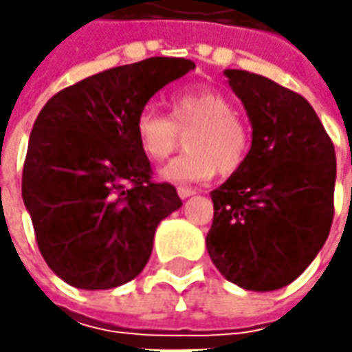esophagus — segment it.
<instances>
[{
  "label": "esophagus",
  "mask_w": 352,
  "mask_h": 352,
  "mask_svg": "<svg viewBox=\"0 0 352 352\" xmlns=\"http://www.w3.org/2000/svg\"><path fill=\"white\" fill-rule=\"evenodd\" d=\"M194 194H196V190H192V188H178V196L182 197V199L194 196Z\"/></svg>",
  "instance_id": "34e87169"
}]
</instances>
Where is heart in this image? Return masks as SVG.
<instances>
[{
	"mask_svg": "<svg viewBox=\"0 0 352 352\" xmlns=\"http://www.w3.org/2000/svg\"><path fill=\"white\" fill-rule=\"evenodd\" d=\"M186 135V155L174 158L160 170V178L170 184L210 180L215 174H233L249 155L250 135L245 121L235 113L233 103L211 88L180 91L170 100V117L142 109L135 135L141 153L148 160L168 158L180 135Z\"/></svg>",
	"mask_w": 352,
	"mask_h": 352,
	"instance_id": "1",
	"label": "heart"
}]
</instances>
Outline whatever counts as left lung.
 Listing matches in <instances>:
<instances>
[{
    "mask_svg": "<svg viewBox=\"0 0 352 352\" xmlns=\"http://www.w3.org/2000/svg\"><path fill=\"white\" fill-rule=\"evenodd\" d=\"M252 129L245 164L211 192L206 247L229 282L288 286L325 245L333 221L335 148L305 98L247 70H225Z\"/></svg>",
    "mask_w": 352,
    "mask_h": 352,
    "instance_id": "left-lung-1",
    "label": "left lung"
}]
</instances>
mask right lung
Here are the masks:
<instances>
[{
  "instance_id": "add662e5",
  "label": "right lung",
  "mask_w": 352,
  "mask_h": 352,
  "mask_svg": "<svg viewBox=\"0 0 352 352\" xmlns=\"http://www.w3.org/2000/svg\"><path fill=\"white\" fill-rule=\"evenodd\" d=\"M194 68L166 56L116 66L41 109L21 194L43 258L66 284L109 290L131 282L151 258L158 223L182 208L174 186L151 180L135 123L158 89Z\"/></svg>"
}]
</instances>
